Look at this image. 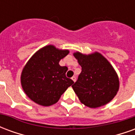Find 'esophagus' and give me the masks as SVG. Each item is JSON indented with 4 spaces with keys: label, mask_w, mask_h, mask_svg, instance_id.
<instances>
[{
    "label": "esophagus",
    "mask_w": 135,
    "mask_h": 135,
    "mask_svg": "<svg viewBox=\"0 0 135 135\" xmlns=\"http://www.w3.org/2000/svg\"><path fill=\"white\" fill-rule=\"evenodd\" d=\"M71 79L73 80L74 82H76V76H72V77H71Z\"/></svg>",
    "instance_id": "34e87169"
}]
</instances>
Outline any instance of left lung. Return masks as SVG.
Here are the masks:
<instances>
[{
  "label": "left lung",
  "instance_id": "8db88e82",
  "mask_svg": "<svg viewBox=\"0 0 135 135\" xmlns=\"http://www.w3.org/2000/svg\"><path fill=\"white\" fill-rule=\"evenodd\" d=\"M73 55L82 67L77 81L71 86L80 102L95 108L112 100L119 91V79L110 62L98 52Z\"/></svg>",
  "mask_w": 135,
  "mask_h": 135
}]
</instances>
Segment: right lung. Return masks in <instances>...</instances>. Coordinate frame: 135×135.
Wrapping results in <instances>:
<instances>
[{
  "mask_svg": "<svg viewBox=\"0 0 135 135\" xmlns=\"http://www.w3.org/2000/svg\"><path fill=\"white\" fill-rule=\"evenodd\" d=\"M69 53L53 45L42 47L31 57L23 68L21 85L25 93L37 104L49 106L59 101L61 95L73 85L66 76L68 68L59 61Z\"/></svg>",
  "mask_w": 135,
  "mask_h": 135,
  "instance_id": "obj_1",
  "label": "right lung"
}]
</instances>
